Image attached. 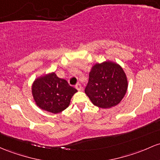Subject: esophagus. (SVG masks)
Segmentation results:
<instances>
[{
    "instance_id": "esophagus-1",
    "label": "esophagus",
    "mask_w": 160,
    "mask_h": 160,
    "mask_svg": "<svg viewBox=\"0 0 160 160\" xmlns=\"http://www.w3.org/2000/svg\"><path fill=\"white\" fill-rule=\"evenodd\" d=\"M75 87H76V89H77V90H79V91L82 90V89H83V88H82V86H81V84H80V83L76 84Z\"/></svg>"
}]
</instances>
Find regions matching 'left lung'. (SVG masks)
<instances>
[{"mask_svg": "<svg viewBox=\"0 0 160 160\" xmlns=\"http://www.w3.org/2000/svg\"><path fill=\"white\" fill-rule=\"evenodd\" d=\"M127 89V77L122 67L106 61L92 68L85 92L95 106L108 108L118 104Z\"/></svg>", "mask_w": 160, "mask_h": 160, "instance_id": "1", "label": "left lung"}]
</instances>
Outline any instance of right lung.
Wrapping results in <instances>:
<instances>
[{
  "label": "right lung",
  "mask_w": 160,
  "mask_h": 160,
  "mask_svg": "<svg viewBox=\"0 0 160 160\" xmlns=\"http://www.w3.org/2000/svg\"><path fill=\"white\" fill-rule=\"evenodd\" d=\"M77 92L67 80L58 77L54 73L36 79L32 87L36 105L42 109L54 114L66 109L73 95Z\"/></svg>",
  "instance_id": "1"
}]
</instances>
